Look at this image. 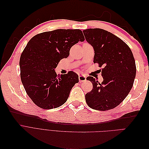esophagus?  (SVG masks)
I'll return each instance as SVG.
<instances>
[{"label": "esophagus", "mask_w": 149, "mask_h": 149, "mask_svg": "<svg viewBox=\"0 0 149 149\" xmlns=\"http://www.w3.org/2000/svg\"><path fill=\"white\" fill-rule=\"evenodd\" d=\"M79 80L80 82H84L86 80V77L84 75H80L79 76Z\"/></svg>", "instance_id": "34e87169"}]
</instances>
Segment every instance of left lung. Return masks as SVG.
Here are the masks:
<instances>
[{"mask_svg": "<svg viewBox=\"0 0 149 149\" xmlns=\"http://www.w3.org/2000/svg\"><path fill=\"white\" fill-rule=\"evenodd\" d=\"M83 31L94 48V63L103 68L101 83L92 76L86 78L93 89L86 94V101L93 109H112L124 101L133 86L136 66L132 52L124 41L109 31L101 29Z\"/></svg>", "mask_w": 149, "mask_h": 149, "instance_id": "1", "label": "left lung"}]
</instances>
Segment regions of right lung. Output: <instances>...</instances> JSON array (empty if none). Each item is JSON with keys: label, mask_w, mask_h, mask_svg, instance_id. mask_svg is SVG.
<instances>
[{"label": "right lung", "mask_w": 149, "mask_h": 149, "mask_svg": "<svg viewBox=\"0 0 149 149\" xmlns=\"http://www.w3.org/2000/svg\"><path fill=\"white\" fill-rule=\"evenodd\" d=\"M84 37L79 29H57L31 38L20 58V78L26 94L39 107L51 109L63 105L71 89L79 82L70 71L57 75L58 63L70 55V48Z\"/></svg>", "instance_id": "1"}]
</instances>
